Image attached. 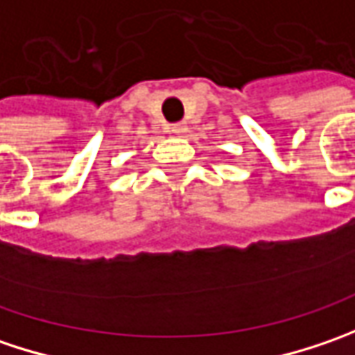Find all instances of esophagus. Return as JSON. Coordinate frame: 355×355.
Listing matches in <instances>:
<instances>
[{"label": "esophagus", "mask_w": 355, "mask_h": 355, "mask_svg": "<svg viewBox=\"0 0 355 355\" xmlns=\"http://www.w3.org/2000/svg\"><path fill=\"white\" fill-rule=\"evenodd\" d=\"M168 129H171L173 135H184L187 132V123H173Z\"/></svg>", "instance_id": "34e87169"}]
</instances>
